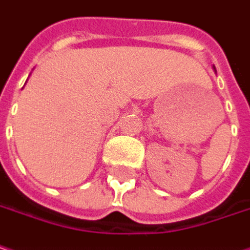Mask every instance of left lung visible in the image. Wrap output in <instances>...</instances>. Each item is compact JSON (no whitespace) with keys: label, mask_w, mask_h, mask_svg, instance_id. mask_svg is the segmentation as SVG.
Segmentation results:
<instances>
[{"label":"left lung","mask_w":250,"mask_h":250,"mask_svg":"<svg viewBox=\"0 0 250 250\" xmlns=\"http://www.w3.org/2000/svg\"><path fill=\"white\" fill-rule=\"evenodd\" d=\"M213 70H215V66H213ZM215 72H216V70H215Z\"/></svg>","instance_id":"8db88e82"}]
</instances>
